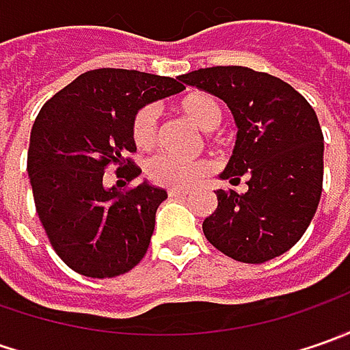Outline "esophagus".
I'll list each match as a JSON object with an SVG mask.
<instances>
[{
	"instance_id": "1",
	"label": "esophagus",
	"mask_w": 350,
	"mask_h": 350,
	"mask_svg": "<svg viewBox=\"0 0 350 350\" xmlns=\"http://www.w3.org/2000/svg\"><path fill=\"white\" fill-rule=\"evenodd\" d=\"M167 195L171 196V198H187L189 193H187V191H179V189H169Z\"/></svg>"
}]
</instances>
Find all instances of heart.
Segmentation results:
<instances>
[{"label":"heart","instance_id":"1","mask_svg":"<svg viewBox=\"0 0 350 350\" xmlns=\"http://www.w3.org/2000/svg\"><path fill=\"white\" fill-rule=\"evenodd\" d=\"M179 109L202 130H214L222 122V107L218 99L208 93H191L183 97ZM132 134L140 148L154 146L159 134V109L155 105H148L136 113ZM146 173L159 187L185 191L208 177L212 173V163L206 159H187L173 154H159L148 161Z\"/></svg>","mask_w":350,"mask_h":350}]
</instances>
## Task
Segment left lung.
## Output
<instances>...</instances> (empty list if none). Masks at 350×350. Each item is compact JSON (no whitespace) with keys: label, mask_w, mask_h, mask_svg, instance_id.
Here are the masks:
<instances>
[{"label":"left lung","mask_w":350,"mask_h":350,"mask_svg":"<svg viewBox=\"0 0 350 350\" xmlns=\"http://www.w3.org/2000/svg\"><path fill=\"white\" fill-rule=\"evenodd\" d=\"M179 79L232 111L237 140L220 179L247 185L245 193L216 191L218 208L202 222L206 239L241 262L286 253L321 198L323 134L316 111L286 81L243 66L200 68Z\"/></svg>","instance_id":"left-lung-1"}]
</instances>
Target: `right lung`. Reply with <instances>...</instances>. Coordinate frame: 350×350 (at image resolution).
I'll list each match as a JSON object with an SVG mask.
<instances>
[{
	"label": "right lung",
	"instance_id": "add662e5",
	"mask_svg": "<svg viewBox=\"0 0 350 350\" xmlns=\"http://www.w3.org/2000/svg\"><path fill=\"white\" fill-rule=\"evenodd\" d=\"M183 89L173 77L101 68L75 77L40 109L27 155L34 206L54 251L75 273L113 278L146 255L167 193L148 181L128 191L107 187L105 171L116 165L126 181L140 175L124 157L136 152L134 116Z\"/></svg>",
	"mask_w": 350,
	"mask_h": 350
}]
</instances>
